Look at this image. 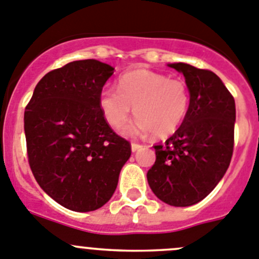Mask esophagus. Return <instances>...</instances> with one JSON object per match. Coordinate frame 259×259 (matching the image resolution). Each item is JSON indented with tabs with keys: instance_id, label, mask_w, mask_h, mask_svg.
Masks as SVG:
<instances>
[{
	"instance_id": "esophagus-1",
	"label": "esophagus",
	"mask_w": 259,
	"mask_h": 259,
	"mask_svg": "<svg viewBox=\"0 0 259 259\" xmlns=\"http://www.w3.org/2000/svg\"><path fill=\"white\" fill-rule=\"evenodd\" d=\"M142 147H143V146H141V144H138V143H132V152H137L138 149H141Z\"/></svg>"
}]
</instances>
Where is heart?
I'll list each match as a JSON object with an SVG mask.
<instances>
[{
	"instance_id": "obj_1",
	"label": "heart",
	"mask_w": 259,
	"mask_h": 259,
	"mask_svg": "<svg viewBox=\"0 0 259 259\" xmlns=\"http://www.w3.org/2000/svg\"><path fill=\"white\" fill-rule=\"evenodd\" d=\"M190 93L181 79L146 69L126 72L118 79L117 91L105 89L100 96V108L108 125L124 126L134 107V124L124 134L142 135L153 132L158 138L174 134L189 110Z\"/></svg>"
}]
</instances>
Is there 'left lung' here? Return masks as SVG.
I'll list each match as a JSON object with an SVG mask.
<instances>
[{"mask_svg": "<svg viewBox=\"0 0 259 259\" xmlns=\"http://www.w3.org/2000/svg\"><path fill=\"white\" fill-rule=\"evenodd\" d=\"M184 75L190 103L184 121L163 146L147 180L158 199L188 207L207 197L224 178L234 149L235 101L221 79L189 64H167Z\"/></svg>", "mask_w": 259, "mask_h": 259, "instance_id": "1", "label": "left lung"}]
</instances>
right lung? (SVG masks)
I'll list each match as a JSON object with an SVG mask.
<instances>
[{"label":"right lung","instance_id":"right-lung-1","mask_svg":"<svg viewBox=\"0 0 259 259\" xmlns=\"http://www.w3.org/2000/svg\"><path fill=\"white\" fill-rule=\"evenodd\" d=\"M113 67L72 61L46 74L24 113L28 158L39 187L65 208L96 211L115 193L132 154L106 122L100 96Z\"/></svg>","mask_w":259,"mask_h":259}]
</instances>
